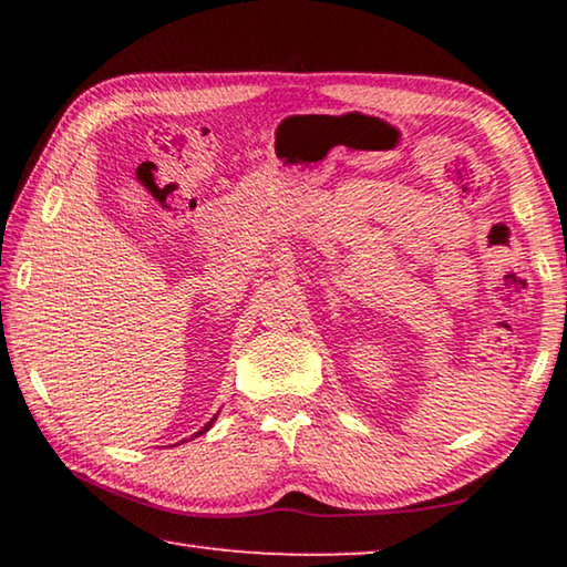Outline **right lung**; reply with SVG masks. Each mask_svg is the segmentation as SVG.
I'll list each match as a JSON object with an SVG mask.
<instances>
[{"label": "right lung", "mask_w": 567, "mask_h": 567, "mask_svg": "<svg viewBox=\"0 0 567 567\" xmlns=\"http://www.w3.org/2000/svg\"><path fill=\"white\" fill-rule=\"evenodd\" d=\"M213 422H215V417H213V420H209V425H213ZM209 425H205V430H207ZM205 430H199V433H205ZM199 433H197V435H199Z\"/></svg>", "instance_id": "obj_1"}]
</instances>
